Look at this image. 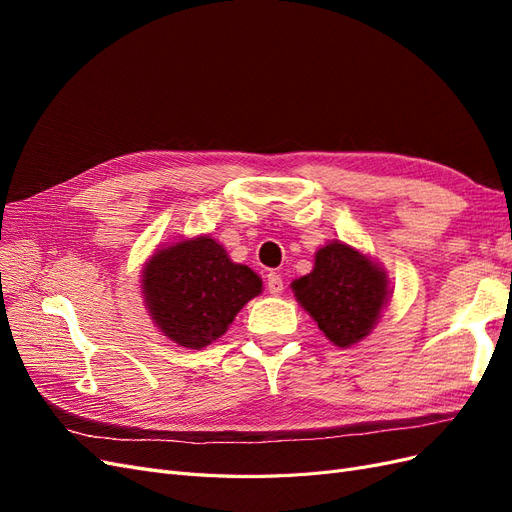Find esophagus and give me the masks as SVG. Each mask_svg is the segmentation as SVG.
Returning <instances> with one entry per match:
<instances>
[{"label":"esophagus","instance_id":"obj_1","mask_svg":"<svg viewBox=\"0 0 512 512\" xmlns=\"http://www.w3.org/2000/svg\"><path fill=\"white\" fill-rule=\"evenodd\" d=\"M267 290H269L271 294H280V292L284 290V280H282L280 273L271 271V273L267 275Z\"/></svg>","mask_w":512,"mask_h":512}]
</instances>
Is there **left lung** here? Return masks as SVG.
<instances>
[{"mask_svg": "<svg viewBox=\"0 0 512 512\" xmlns=\"http://www.w3.org/2000/svg\"><path fill=\"white\" fill-rule=\"evenodd\" d=\"M292 290L318 329L346 348L376 324L386 301V277L352 247L329 243L318 250L314 271L294 282Z\"/></svg>", "mask_w": 512, "mask_h": 512, "instance_id": "8db88e82", "label": "left lung"}]
</instances>
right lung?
Instances as JSON below:
<instances>
[{
    "label": "right lung",
    "mask_w": 512,
    "mask_h": 512,
    "mask_svg": "<svg viewBox=\"0 0 512 512\" xmlns=\"http://www.w3.org/2000/svg\"><path fill=\"white\" fill-rule=\"evenodd\" d=\"M143 288L149 312L166 337L183 348H205L224 335L262 282L250 267L230 262L211 237H198L153 256Z\"/></svg>",
    "instance_id": "right-lung-1"
}]
</instances>
